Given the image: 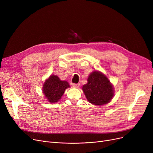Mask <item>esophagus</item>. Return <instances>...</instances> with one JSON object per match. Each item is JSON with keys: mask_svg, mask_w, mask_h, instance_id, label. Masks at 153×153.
<instances>
[{"mask_svg": "<svg viewBox=\"0 0 153 153\" xmlns=\"http://www.w3.org/2000/svg\"><path fill=\"white\" fill-rule=\"evenodd\" d=\"M72 87H73L78 88V87H79L80 84H72Z\"/></svg>", "mask_w": 153, "mask_h": 153, "instance_id": "1", "label": "esophagus"}]
</instances>
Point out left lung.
Segmentation results:
<instances>
[{"mask_svg":"<svg viewBox=\"0 0 153 153\" xmlns=\"http://www.w3.org/2000/svg\"><path fill=\"white\" fill-rule=\"evenodd\" d=\"M82 91L88 102L95 105H103L109 103L114 96V85L108 77L99 71H94L87 78V83Z\"/></svg>","mask_w":153,"mask_h":153,"instance_id":"8db88e82","label":"left lung"}]
</instances>
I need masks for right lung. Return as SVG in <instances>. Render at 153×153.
Wrapping results in <instances>:
<instances>
[{"mask_svg":"<svg viewBox=\"0 0 153 153\" xmlns=\"http://www.w3.org/2000/svg\"><path fill=\"white\" fill-rule=\"evenodd\" d=\"M69 87L70 85L67 81H61L58 76L53 74L45 80L42 91L46 100L53 103L60 100Z\"/></svg>","mask_w":153,"mask_h":153,"instance_id":"obj_1","label":"right lung"}]
</instances>
